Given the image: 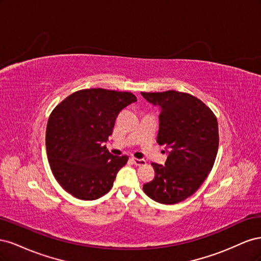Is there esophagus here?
Returning a JSON list of instances; mask_svg holds the SVG:
<instances>
[{"label":"esophagus","instance_id":"1","mask_svg":"<svg viewBox=\"0 0 261 261\" xmlns=\"http://www.w3.org/2000/svg\"><path fill=\"white\" fill-rule=\"evenodd\" d=\"M133 163L137 165V167H140V165H146V160L144 159H136V158H132Z\"/></svg>","mask_w":261,"mask_h":261}]
</instances>
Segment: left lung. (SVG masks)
I'll use <instances>...</instances> for the list:
<instances>
[{"label":"left lung","instance_id":"left-lung-1","mask_svg":"<svg viewBox=\"0 0 261 261\" xmlns=\"http://www.w3.org/2000/svg\"><path fill=\"white\" fill-rule=\"evenodd\" d=\"M141 94L160 108L156 143L169 149L165 165L151 163L155 175L143 189L156 202H180L200 187L215 164L219 148L217 117L189 93L168 90Z\"/></svg>","mask_w":261,"mask_h":261}]
</instances>
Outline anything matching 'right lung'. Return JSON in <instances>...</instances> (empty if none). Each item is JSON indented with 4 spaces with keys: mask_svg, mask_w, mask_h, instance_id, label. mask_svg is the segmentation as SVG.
<instances>
[{
    "mask_svg": "<svg viewBox=\"0 0 261 261\" xmlns=\"http://www.w3.org/2000/svg\"><path fill=\"white\" fill-rule=\"evenodd\" d=\"M136 101L132 92L91 88L55 107L46 125V153L55 179L67 193L94 200L112 188L128 156L113 155L103 144L118 113Z\"/></svg>",
    "mask_w": 261,
    "mask_h": 261,
    "instance_id": "obj_1",
    "label": "right lung"
}]
</instances>
